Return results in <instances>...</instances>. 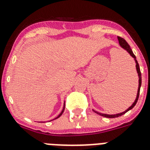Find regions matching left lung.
<instances>
[{
    "mask_svg": "<svg viewBox=\"0 0 150 150\" xmlns=\"http://www.w3.org/2000/svg\"><path fill=\"white\" fill-rule=\"evenodd\" d=\"M118 40H119V43H120V46L122 47L124 50H126L127 52H128V53L131 55V56H132L134 59L135 60V62H136V69H137V74H138V76H139V86H138V91H137V98H136V100H135V101L134 102L133 104H132L131 107L128 108V110H126L125 111H124V112H121V113H118V114H114V115H108V114H104V113H100V112H97V111L95 110H93L94 112H96L97 114L100 115V116H104V117H107V118H116V117H119V116H122V115H124L125 112H128V110H132V108H133L134 107L135 105H136V104H137V100H138V98H139V95H140V86H141V72H140V67H139V64L138 62H137V61L136 60V57H135L134 54L133 53V52H132V49H131V47H130V46L128 45V43H127L126 40L125 39H123V38H120V37H118Z\"/></svg>",
    "mask_w": 150,
    "mask_h": 150,
    "instance_id": "1",
    "label": "left lung"
}]
</instances>
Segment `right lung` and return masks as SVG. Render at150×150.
Masks as SVG:
<instances>
[{
    "instance_id": "right-lung-1",
    "label": "right lung",
    "mask_w": 150,
    "mask_h": 150,
    "mask_svg": "<svg viewBox=\"0 0 150 150\" xmlns=\"http://www.w3.org/2000/svg\"><path fill=\"white\" fill-rule=\"evenodd\" d=\"M64 107H65V104H64V107H63V110H62V112H61V113H60V114H59V116H57V117H56V118H55V119H58V118H59V117H60V116H62V113H63V112H64Z\"/></svg>"
}]
</instances>
